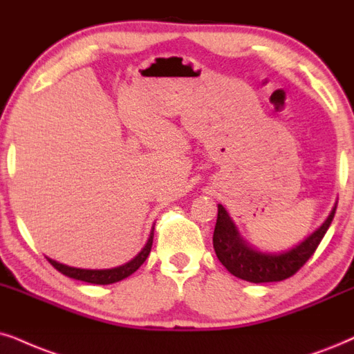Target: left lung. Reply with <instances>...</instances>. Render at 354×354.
Instances as JSON below:
<instances>
[{"label":"left lung","instance_id":"1","mask_svg":"<svg viewBox=\"0 0 354 354\" xmlns=\"http://www.w3.org/2000/svg\"><path fill=\"white\" fill-rule=\"evenodd\" d=\"M337 204L326 217V221L308 235L302 243H299L289 252L283 253H261L241 239L235 223L232 222L225 207L218 204L216 230H214L212 243L218 261L229 270L232 274L248 283H276L284 281L301 270L307 259L315 253L317 247L328 230L335 217Z\"/></svg>","mask_w":354,"mask_h":354}]
</instances>
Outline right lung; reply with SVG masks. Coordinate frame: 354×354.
Wrapping results in <instances>:
<instances>
[{"mask_svg": "<svg viewBox=\"0 0 354 354\" xmlns=\"http://www.w3.org/2000/svg\"><path fill=\"white\" fill-rule=\"evenodd\" d=\"M151 243H153V229H151L150 239L147 241V245L142 250L140 253L137 254L136 258L131 259L129 263H125L122 266L113 268V270H82V268H71L66 265H62V263H57L55 259H48V263L55 268L57 271H60L62 274L71 277V279H78V281H84V283L89 284H113L118 283V281H122L125 277H129L132 272H136L138 268L144 265V261L147 257L150 254L151 250Z\"/></svg>", "mask_w": 354, "mask_h": 354, "instance_id": "right-lung-1", "label": "right lung"}]
</instances>
